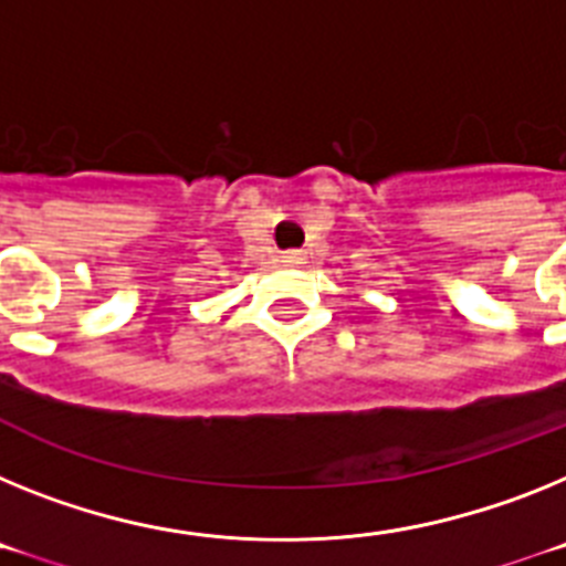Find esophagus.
<instances>
[{
    "mask_svg": "<svg viewBox=\"0 0 566 566\" xmlns=\"http://www.w3.org/2000/svg\"><path fill=\"white\" fill-rule=\"evenodd\" d=\"M284 262H290V264H302V253H287V255H284Z\"/></svg>",
    "mask_w": 566,
    "mask_h": 566,
    "instance_id": "34e87169",
    "label": "esophagus"
}]
</instances>
